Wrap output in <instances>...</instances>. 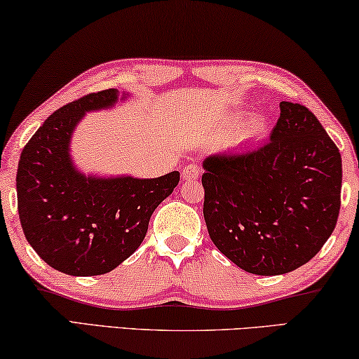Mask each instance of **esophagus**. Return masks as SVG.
<instances>
[{"instance_id":"34e87169","label":"esophagus","mask_w":359,"mask_h":359,"mask_svg":"<svg viewBox=\"0 0 359 359\" xmlns=\"http://www.w3.org/2000/svg\"><path fill=\"white\" fill-rule=\"evenodd\" d=\"M182 177H184V180H196L200 177V165L196 163L187 164L184 170H182Z\"/></svg>"}]
</instances>
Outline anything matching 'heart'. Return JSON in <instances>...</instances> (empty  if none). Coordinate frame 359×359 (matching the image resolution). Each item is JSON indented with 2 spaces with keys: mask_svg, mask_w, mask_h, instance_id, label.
I'll return each instance as SVG.
<instances>
[{
  "mask_svg": "<svg viewBox=\"0 0 359 359\" xmlns=\"http://www.w3.org/2000/svg\"><path fill=\"white\" fill-rule=\"evenodd\" d=\"M264 128H266L264 121L261 119V117H255V119L248 121L247 124L240 128L238 137L243 138V140H247V138H256L264 132Z\"/></svg>",
  "mask_w": 359,
  "mask_h": 359,
  "instance_id": "1",
  "label": "heart"
}]
</instances>
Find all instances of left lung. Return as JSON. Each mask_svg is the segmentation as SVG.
I'll use <instances>...</instances> for the list:
<instances>
[{"mask_svg": "<svg viewBox=\"0 0 359 359\" xmlns=\"http://www.w3.org/2000/svg\"><path fill=\"white\" fill-rule=\"evenodd\" d=\"M263 147L203 161L212 243L243 271L279 276L318 255L340 211L341 158L306 106L280 101Z\"/></svg>", "mask_w": 359, "mask_h": 359, "instance_id": "8db88e82", "label": "left lung"}]
</instances>
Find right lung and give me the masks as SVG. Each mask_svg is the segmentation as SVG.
Returning a JSON list of instances; mask_svg holds the SVG:
<instances>
[{"label": "right lung", "instance_id": "right-lung-1", "mask_svg": "<svg viewBox=\"0 0 359 359\" xmlns=\"http://www.w3.org/2000/svg\"><path fill=\"white\" fill-rule=\"evenodd\" d=\"M117 90L85 95L53 112L20 153L18 210L27 242L69 276H101L140 247L159 203L177 187V170L156 179L87 177L69 143L85 112L111 108Z\"/></svg>", "mask_w": 359, "mask_h": 359}]
</instances>
